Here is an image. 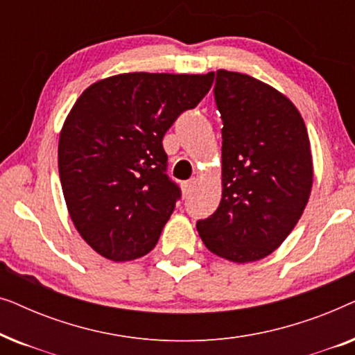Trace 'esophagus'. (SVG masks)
Returning a JSON list of instances; mask_svg holds the SVG:
<instances>
[{"label": "esophagus", "mask_w": 355, "mask_h": 355, "mask_svg": "<svg viewBox=\"0 0 355 355\" xmlns=\"http://www.w3.org/2000/svg\"><path fill=\"white\" fill-rule=\"evenodd\" d=\"M196 184H197V179H196V178L189 179V181H184V182L181 184L184 196H189V193H191V192L193 191V187H196Z\"/></svg>", "instance_id": "obj_1"}]
</instances>
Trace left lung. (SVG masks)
<instances>
[{
	"mask_svg": "<svg viewBox=\"0 0 355 355\" xmlns=\"http://www.w3.org/2000/svg\"><path fill=\"white\" fill-rule=\"evenodd\" d=\"M215 101L223 118V192L197 231L221 259L257 261L283 244L309 202L307 128L288 96L241 72L216 71Z\"/></svg>",
	"mask_w": 355,
	"mask_h": 355,
	"instance_id": "left-lung-1",
	"label": "left lung"
}]
</instances>
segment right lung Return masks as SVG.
I'll return each mask as SVG.
<instances>
[{
  "label": "right lung",
  "mask_w": 355,
  "mask_h": 355,
  "mask_svg": "<svg viewBox=\"0 0 355 355\" xmlns=\"http://www.w3.org/2000/svg\"><path fill=\"white\" fill-rule=\"evenodd\" d=\"M213 79L128 72L92 84L72 106L58 145L61 187L76 230L101 257L129 261L157 245L181 197L163 135Z\"/></svg>",
  "instance_id": "add662e5"
}]
</instances>
